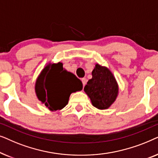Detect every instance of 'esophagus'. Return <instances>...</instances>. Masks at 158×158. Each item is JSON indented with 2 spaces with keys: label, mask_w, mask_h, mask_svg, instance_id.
<instances>
[{
  "label": "esophagus",
  "mask_w": 158,
  "mask_h": 158,
  "mask_svg": "<svg viewBox=\"0 0 158 158\" xmlns=\"http://www.w3.org/2000/svg\"><path fill=\"white\" fill-rule=\"evenodd\" d=\"M81 81H82V83H83V85L84 87V86H85V84H86V79L85 78H82Z\"/></svg>",
  "instance_id": "1"
}]
</instances>
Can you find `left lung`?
<instances>
[{
  "label": "left lung",
  "mask_w": 158,
  "mask_h": 158,
  "mask_svg": "<svg viewBox=\"0 0 158 158\" xmlns=\"http://www.w3.org/2000/svg\"><path fill=\"white\" fill-rule=\"evenodd\" d=\"M84 91L89 96L94 106L106 109L115 101L118 87L111 71L96 64L92 71V78L88 81Z\"/></svg>",
  "instance_id": "1"
}]
</instances>
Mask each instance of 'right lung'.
Masks as SVG:
<instances>
[{
	"label": "right lung",
	"instance_id": "1",
	"mask_svg": "<svg viewBox=\"0 0 158 158\" xmlns=\"http://www.w3.org/2000/svg\"><path fill=\"white\" fill-rule=\"evenodd\" d=\"M82 88L81 80L63 69L62 62L45 67L35 84L37 98L50 111L63 109L68 104L70 94Z\"/></svg>",
	"mask_w": 158,
	"mask_h": 158
}]
</instances>
